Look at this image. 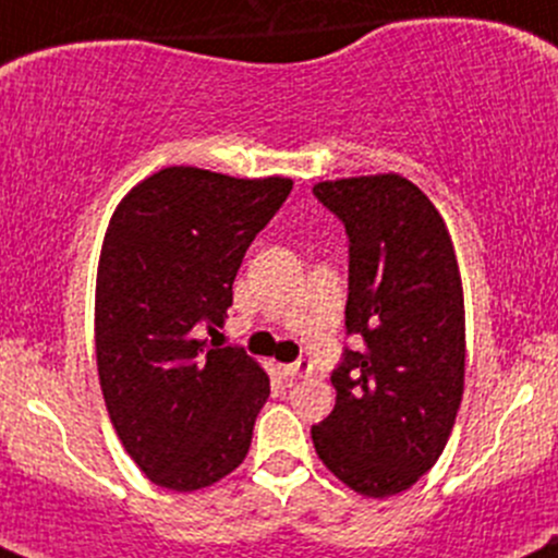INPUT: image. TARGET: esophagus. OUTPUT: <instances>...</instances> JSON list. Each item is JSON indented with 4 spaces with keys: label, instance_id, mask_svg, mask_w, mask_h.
<instances>
[{
    "label": "esophagus",
    "instance_id": "obj_1",
    "mask_svg": "<svg viewBox=\"0 0 558 558\" xmlns=\"http://www.w3.org/2000/svg\"><path fill=\"white\" fill-rule=\"evenodd\" d=\"M283 373H286V376H289V378L312 376V363H310V360H296V363L283 365Z\"/></svg>",
    "mask_w": 558,
    "mask_h": 558
}]
</instances>
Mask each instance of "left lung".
Wrapping results in <instances>:
<instances>
[{
    "label": "left lung",
    "mask_w": 558,
    "mask_h": 558,
    "mask_svg": "<svg viewBox=\"0 0 558 558\" xmlns=\"http://www.w3.org/2000/svg\"><path fill=\"white\" fill-rule=\"evenodd\" d=\"M315 198L349 238L344 349L330 373L336 405L312 426L317 456L365 498L421 480L448 445L463 397L466 315L448 225L400 174L317 182Z\"/></svg>",
    "instance_id": "8db88e82"
}]
</instances>
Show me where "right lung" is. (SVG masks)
Returning a JSON list of instances; mask_svg holds the SVG:
<instances>
[{"label": "right lung", "instance_id": "right-lung-1", "mask_svg": "<svg viewBox=\"0 0 558 558\" xmlns=\"http://www.w3.org/2000/svg\"><path fill=\"white\" fill-rule=\"evenodd\" d=\"M289 177L238 180L169 167L110 217L95 289V349L106 408L140 471L193 493L251 448L269 378L241 347L209 349L256 232L289 198Z\"/></svg>", "mask_w": 558, "mask_h": 558}]
</instances>
